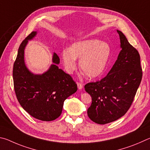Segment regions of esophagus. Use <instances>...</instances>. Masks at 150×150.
<instances>
[{"mask_svg":"<svg viewBox=\"0 0 150 150\" xmlns=\"http://www.w3.org/2000/svg\"><path fill=\"white\" fill-rule=\"evenodd\" d=\"M77 85H78V88L79 90H81V89H82L83 88V84L82 83L80 82H77Z\"/></svg>","mask_w":150,"mask_h":150,"instance_id":"34e87169","label":"esophagus"}]
</instances>
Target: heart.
<instances>
[{
    "instance_id": "b5f03b06",
    "label": "heart",
    "mask_w": 150,
    "mask_h": 150,
    "mask_svg": "<svg viewBox=\"0 0 150 150\" xmlns=\"http://www.w3.org/2000/svg\"><path fill=\"white\" fill-rule=\"evenodd\" d=\"M111 54L109 45L99 39H87L73 43L61 55L65 69L72 73L76 68V59H80V68L86 76L95 78L105 69Z\"/></svg>"
}]
</instances>
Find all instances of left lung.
Masks as SVG:
<instances>
[{
	"mask_svg": "<svg viewBox=\"0 0 150 150\" xmlns=\"http://www.w3.org/2000/svg\"><path fill=\"white\" fill-rule=\"evenodd\" d=\"M122 50L105 77L88 83L85 90L91 97L88 115L94 122L105 125L125 115L132 105L142 78L140 57L126 38L117 30Z\"/></svg>",
	"mask_w": 150,
	"mask_h": 150,
	"instance_id": "obj_1",
	"label": "left lung"
}]
</instances>
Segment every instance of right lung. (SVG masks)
<instances>
[{
  "mask_svg": "<svg viewBox=\"0 0 150 150\" xmlns=\"http://www.w3.org/2000/svg\"><path fill=\"white\" fill-rule=\"evenodd\" d=\"M36 35L32 31L20 44L13 67L16 96L20 105L31 117L51 121L61 115L64 101L77 91L71 76L58 67L59 57L54 53L49 69L43 74H33L25 67L24 49L28 40Z\"/></svg>",
  "mask_w": 150,
  "mask_h": 150,
  "instance_id": "obj_1",
  "label": "right lung"
}]
</instances>
